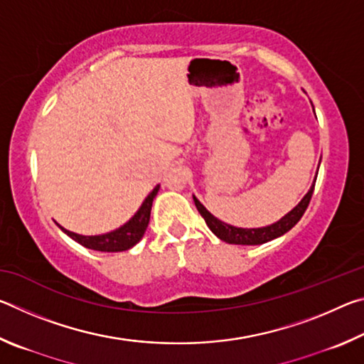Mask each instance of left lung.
<instances>
[{
    "label": "left lung",
    "instance_id": "left-lung-1",
    "mask_svg": "<svg viewBox=\"0 0 364 364\" xmlns=\"http://www.w3.org/2000/svg\"><path fill=\"white\" fill-rule=\"evenodd\" d=\"M315 181H313L310 191L304 196V199H301L291 212L284 215L279 221H276V223L269 226H263V228H236L232 225L223 223L221 220L215 218L213 215L208 212L199 200H197V197L194 196L193 197H194V204L197 207V210H199V213L204 217L207 226L210 228V231L215 234V236L220 237L221 241H225L228 244H237V245H258V244L273 241V239L282 236V234H286L289 230H292V228L299 223V220L301 218V215L305 213L306 207L311 200L313 189H315Z\"/></svg>",
    "mask_w": 364,
    "mask_h": 364
}]
</instances>
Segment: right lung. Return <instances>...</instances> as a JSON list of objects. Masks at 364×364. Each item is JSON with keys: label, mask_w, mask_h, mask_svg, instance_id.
I'll return each mask as SVG.
<instances>
[{"label": "right lung", "mask_w": 364, "mask_h": 364, "mask_svg": "<svg viewBox=\"0 0 364 364\" xmlns=\"http://www.w3.org/2000/svg\"><path fill=\"white\" fill-rule=\"evenodd\" d=\"M159 184L154 188L149 196L146 197L143 204L138 208V212L133 215V217L127 221L125 225L117 228V230L100 234V236H82V234L67 231L65 228L58 225L60 230H63L67 236L72 237L73 241L82 244L83 247L91 249V250H100V252H123L132 249L133 245H136L141 237L144 236V231L147 225H149L151 218V207L154 197L159 193Z\"/></svg>", "instance_id": "right-lung-1"}]
</instances>
